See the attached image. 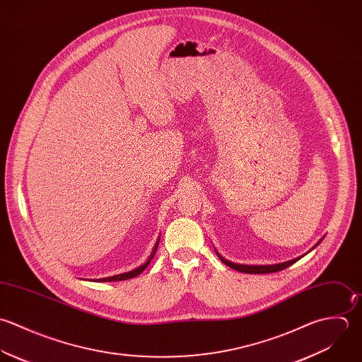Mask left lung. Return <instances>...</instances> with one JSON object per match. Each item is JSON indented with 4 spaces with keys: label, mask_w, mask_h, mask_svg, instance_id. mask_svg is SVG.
<instances>
[{
    "label": "left lung",
    "mask_w": 362,
    "mask_h": 362,
    "mask_svg": "<svg viewBox=\"0 0 362 362\" xmlns=\"http://www.w3.org/2000/svg\"><path fill=\"white\" fill-rule=\"evenodd\" d=\"M320 243V241H319ZM317 243V244H319ZM316 244V245H317ZM315 245V247H316ZM313 247V248H315ZM221 257V255H219ZM221 259L230 268L239 271V272H245V274H269V272H278V271H282L285 268H288L289 265L295 264L298 259H300V257L298 258H293V259H289L286 262H281V264H275V265H243V264H235V262H230L228 259H225L223 257H221Z\"/></svg>",
    "instance_id": "left-lung-1"
}]
</instances>
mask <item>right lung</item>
<instances>
[{
  "mask_svg": "<svg viewBox=\"0 0 362 362\" xmlns=\"http://www.w3.org/2000/svg\"><path fill=\"white\" fill-rule=\"evenodd\" d=\"M157 247H158V240L156 241V245H154V248H153V252L150 254V257H148V259L143 264V265H140V267H137L136 269H132V271H129V272H124V274H119V275H114V276H108V278H101V279H95V281H98V282H111V281H124V279H130V278H134V276H137L139 274H141L144 269H146V267L150 264V261H151V258L154 257V254H156V251H157Z\"/></svg>",
  "mask_w": 362,
  "mask_h": 362,
  "instance_id": "1",
  "label": "right lung"
}]
</instances>
